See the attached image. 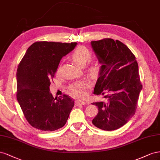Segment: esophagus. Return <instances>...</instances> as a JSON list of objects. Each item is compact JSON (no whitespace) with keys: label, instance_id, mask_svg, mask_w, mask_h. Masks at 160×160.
I'll list each match as a JSON object with an SVG mask.
<instances>
[{"label":"esophagus","instance_id":"obj_1","mask_svg":"<svg viewBox=\"0 0 160 160\" xmlns=\"http://www.w3.org/2000/svg\"><path fill=\"white\" fill-rule=\"evenodd\" d=\"M76 105H84V104H86V102L83 101V100H77L76 101Z\"/></svg>","mask_w":160,"mask_h":160}]
</instances>
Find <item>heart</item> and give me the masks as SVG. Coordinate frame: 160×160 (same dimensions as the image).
Returning <instances> with one entry per match:
<instances>
[{
    "instance_id": "obj_1",
    "label": "heart",
    "mask_w": 160,
    "mask_h": 160,
    "mask_svg": "<svg viewBox=\"0 0 160 160\" xmlns=\"http://www.w3.org/2000/svg\"><path fill=\"white\" fill-rule=\"evenodd\" d=\"M91 58V53L89 50L84 47L80 46L77 48L71 54V58L76 64L80 67H83ZM101 66L98 62H94L91 64L88 70L90 74H97L99 72ZM61 68L59 66L57 68L56 74L59 75L60 74ZM89 87V83L87 80H82L71 84L69 87L70 93L76 97L82 98L86 95V91Z\"/></svg>"
}]
</instances>
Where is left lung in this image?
<instances>
[{
    "mask_svg": "<svg viewBox=\"0 0 160 160\" xmlns=\"http://www.w3.org/2000/svg\"><path fill=\"white\" fill-rule=\"evenodd\" d=\"M91 46L102 64L94 94L105 98L92 103L98 109L92 124L100 129L113 131L135 115L142 90L138 63L128 47L118 40L93 41Z\"/></svg>",
    "mask_w": 160,
    "mask_h": 160,
    "instance_id": "8db88e82",
    "label": "left lung"
}]
</instances>
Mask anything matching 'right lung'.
<instances>
[{
  "label": "right lung",
  "instance_id": "add662e5",
  "mask_svg": "<svg viewBox=\"0 0 160 160\" xmlns=\"http://www.w3.org/2000/svg\"><path fill=\"white\" fill-rule=\"evenodd\" d=\"M77 43L37 42L27 49L17 72V98L34 128L53 131L65 125L74 102L69 96L53 98L49 91L61 59Z\"/></svg>",
  "mask_w": 160,
  "mask_h": 160
}]
</instances>
